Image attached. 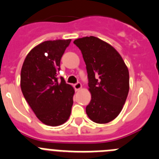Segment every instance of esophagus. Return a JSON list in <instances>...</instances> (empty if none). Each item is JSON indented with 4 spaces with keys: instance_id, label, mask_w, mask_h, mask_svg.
<instances>
[{
    "instance_id": "esophagus-1",
    "label": "esophagus",
    "mask_w": 159,
    "mask_h": 159,
    "mask_svg": "<svg viewBox=\"0 0 159 159\" xmlns=\"http://www.w3.org/2000/svg\"><path fill=\"white\" fill-rule=\"evenodd\" d=\"M74 88H75V90L77 92V91H79V90H80L82 88V84L78 82L77 84H74Z\"/></svg>"
}]
</instances>
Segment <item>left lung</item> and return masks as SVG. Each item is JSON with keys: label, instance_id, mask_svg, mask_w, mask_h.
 <instances>
[{"label": "left lung", "instance_id": "left-lung-1", "mask_svg": "<svg viewBox=\"0 0 159 159\" xmlns=\"http://www.w3.org/2000/svg\"><path fill=\"white\" fill-rule=\"evenodd\" d=\"M86 64L92 99L86 107L89 119L107 123L123 107L129 92V71L116 48L95 36L74 40Z\"/></svg>", "mask_w": 159, "mask_h": 159}]
</instances>
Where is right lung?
<instances>
[{
	"mask_svg": "<svg viewBox=\"0 0 159 159\" xmlns=\"http://www.w3.org/2000/svg\"><path fill=\"white\" fill-rule=\"evenodd\" d=\"M71 40H47L31 50L20 72V88L38 119L57 127L69 119L74 88L57 78L60 60Z\"/></svg>",
	"mask_w": 159,
	"mask_h": 159,
	"instance_id": "1",
	"label": "right lung"
}]
</instances>
